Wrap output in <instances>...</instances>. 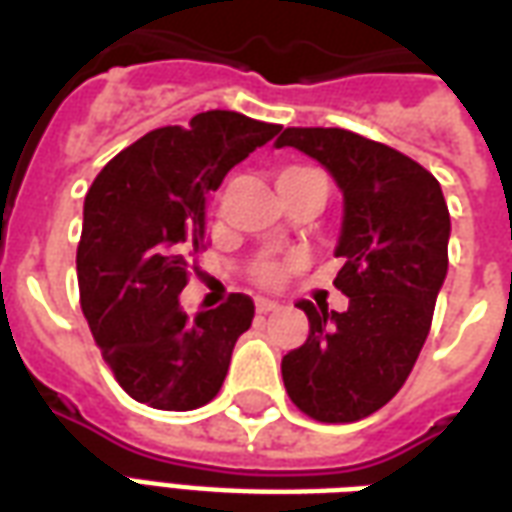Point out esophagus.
Masks as SVG:
<instances>
[{"label":"esophagus","mask_w":512,"mask_h":512,"mask_svg":"<svg viewBox=\"0 0 512 512\" xmlns=\"http://www.w3.org/2000/svg\"><path fill=\"white\" fill-rule=\"evenodd\" d=\"M255 307H257V312H260V315H266V312H277L279 310L277 301H271V299H257Z\"/></svg>","instance_id":"obj_1"}]
</instances>
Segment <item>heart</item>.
Listing matches in <instances>:
<instances>
[{
  "instance_id": "1",
  "label": "heart",
  "mask_w": 512,
  "mask_h": 512,
  "mask_svg": "<svg viewBox=\"0 0 512 512\" xmlns=\"http://www.w3.org/2000/svg\"><path fill=\"white\" fill-rule=\"evenodd\" d=\"M310 172H318V169H310V167H285L279 172L277 180H288V178H301V175H310ZM285 274V266L279 263V260H260L255 266V279L260 285H277L279 279Z\"/></svg>"
}]
</instances>
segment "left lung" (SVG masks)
Returning <instances> with one entry per match:
<instances>
[{
	"instance_id": "left-lung-1",
	"label": "left lung",
	"mask_w": 512,
	"mask_h": 512,
	"mask_svg": "<svg viewBox=\"0 0 512 512\" xmlns=\"http://www.w3.org/2000/svg\"><path fill=\"white\" fill-rule=\"evenodd\" d=\"M285 145L321 161L343 191L334 285L348 310L299 301L310 334L282 356V381L307 417L356 422L400 392L425 345L447 277L450 211L439 180L395 147L345 128H285Z\"/></svg>"
}]
</instances>
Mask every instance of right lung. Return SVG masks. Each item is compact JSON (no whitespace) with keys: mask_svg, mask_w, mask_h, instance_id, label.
I'll return each instance as SVG.
<instances>
[{"mask_svg":"<svg viewBox=\"0 0 512 512\" xmlns=\"http://www.w3.org/2000/svg\"><path fill=\"white\" fill-rule=\"evenodd\" d=\"M282 131L211 109L120 150L84 197L76 249L79 301L117 384L136 403L191 411L211 403L255 301L233 293L194 318L180 310L191 260L208 230V200L224 175Z\"/></svg>","mask_w":512,"mask_h":512,"instance_id":"1","label":"right lung"}]
</instances>
